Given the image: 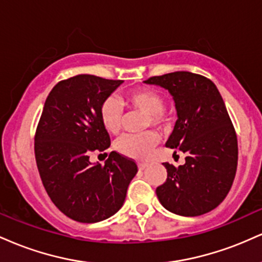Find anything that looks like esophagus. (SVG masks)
I'll return each instance as SVG.
<instances>
[{
	"instance_id": "esophagus-1",
	"label": "esophagus",
	"mask_w": 262,
	"mask_h": 262,
	"mask_svg": "<svg viewBox=\"0 0 262 262\" xmlns=\"http://www.w3.org/2000/svg\"><path fill=\"white\" fill-rule=\"evenodd\" d=\"M146 166H148V165H146L145 162H139V164H138V169H139L140 171L145 170V169H146Z\"/></svg>"
}]
</instances>
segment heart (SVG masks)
I'll list each match as a JSON object with an SVG mask.
<instances>
[{
    "label": "heart",
    "mask_w": 262,
    "mask_h": 262,
    "mask_svg": "<svg viewBox=\"0 0 262 262\" xmlns=\"http://www.w3.org/2000/svg\"><path fill=\"white\" fill-rule=\"evenodd\" d=\"M123 104L145 113V127L164 128L167 119L164 110V98L151 89H137L124 95L122 101L117 96H108L100 107V119L104 129L111 134H117L121 130L123 122ZM158 144V137L152 132L143 134H125L116 143V150L123 156L135 160H145L151 155Z\"/></svg>",
    "instance_id": "b5f03b06"
}]
</instances>
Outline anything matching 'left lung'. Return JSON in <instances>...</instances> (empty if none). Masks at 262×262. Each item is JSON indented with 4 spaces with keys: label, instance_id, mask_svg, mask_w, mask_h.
<instances>
[{
    "label": "left lung",
    "instance_id": "obj_1",
    "mask_svg": "<svg viewBox=\"0 0 262 262\" xmlns=\"http://www.w3.org/2000/svg\"><path fill=\"white\" fill-rule=\"evenodd\" d=\"M145 83L167 90L177 121L165 145L185 152L186 162H165L167 179L156 188L162 206L175 214L197 217L224 201L237 165V140L217 86L188 71L150 77Z\"/></svg>",
    "mask_w": 262,
    "mask_h": 262
}]
</instances>
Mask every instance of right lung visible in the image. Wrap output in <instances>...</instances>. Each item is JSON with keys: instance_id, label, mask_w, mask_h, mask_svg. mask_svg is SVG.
<instances>
[{"instance_id": "right-lung-1", "label": "right lung", "mask_w": 262, "mask_h": 262, "mask_svg": "<svg viewBox=\"0 0 262 262\" xmlns=\"http://www.w3.org/2000/svg\"><path fill=\"white\" fill-rule=\"evenodd\" d=\"M123 83L95 75L60 81L45 101L34 139L37 166L45 191L66 217L97 223L124 203L138 166L112 151L104 166L90 161L93 151L110 148L100 119L103 100Z\"/></svg>"}]
</instances>
